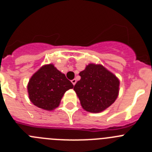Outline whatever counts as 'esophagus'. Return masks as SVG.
<instances>
[{"label": "esophagus", "instance_id": "34e87169", "mask_svg": "<svg viewBox=\"0 0 152 152\" xmlns=\"http://www.w3.org/2000/svg\"><path fill=\"white\" fill-rule=\"evenodd\" d=\"M76 82H77V80H76V79H73V80H72V83L73 84V85H75Z\"/></svg>", "mask_w": 152, "mask_h": 152}]
</instances>
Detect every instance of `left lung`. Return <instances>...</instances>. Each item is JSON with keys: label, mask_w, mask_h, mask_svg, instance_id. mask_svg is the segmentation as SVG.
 <instances>
[{"label": "left lung", "mask_w": 152, "mask_h": 152, "mask_svg": "<svg viewBox=\"0 0 152 152\" xmlns=\"http://www.w3.org/2000/svg\"><path fill=\"white\" fill-rule=\"evenodd\" d=\"M79 75L80 80L76 83L74 90L86 111L102 112L116 100L119 80L103 65L89 64Z\"/></svg>", "instance_id": "left-lung-1"}]
</instances>
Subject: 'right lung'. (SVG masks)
Returning a JSON list of instances; mask_svg holds the SVG:
<instances>
[{"mask_svg": "<svg viewBox=\"0 0 152 152\" xmlns=\"http://www.w3.org/2000/svg\"><path fill=\"white\" fill-rule=\"evenodd\" d=\"M74 85L52 64H45L31 77L27 85L30 101L45 110L59 106L63 95Z\"/></svg>", "mask_w": 152, "mask_h": 152, "instance_id": "right-lung-1", "label": "right lung"}]
</instances>
